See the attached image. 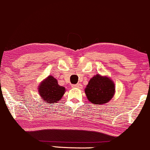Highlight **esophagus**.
<instances>
[{"label":"esophagus","instance_id":"obj_1","mask_svg":"<svg viewBox=\"0 0 150 150\" xmlns=\"http://www.w3.org/2000/svg\"><path fill=\"white\" fill-rule=\"evenodd\" d=\"M71 87L73 88H81V85L80 84H72Z\"/></svg>","mask_w":150,"mask_h":150}]
</instances>
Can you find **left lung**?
Here are the masks:
<instances>
[{
  "label": "left lung",
  "instance_id": "8db88e82",
  "mask_svg": "<svg viewBox=\"0 0 150 150\" xmlns=\"http://www.w3.org/2000/svg\"><path fill=\"white\" fill-rule=\"evenodd\" d=\"M115 90V84L110 79L97 74L90 80L85 88V93L91 103L104 104L113 97Z\"/></svg>",
  "mask_w": 150,
  "mask_h": 150
}]
</instances>
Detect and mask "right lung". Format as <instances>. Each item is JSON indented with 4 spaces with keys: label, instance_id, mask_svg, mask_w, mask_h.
Listing matches in <instances>:
<instances>
[{
    "label": "right lung",
    "instance_id": "add662e5",
    "mask_svg": "<svg viewBox=\"0 0 150 150\" xmlns=\"http://www.w3.org/2000/svg\"><path fill=\"white\" fill-rule=\"evenodd\" d=\"M65 87L59 85L57 79L52 76H49L38 87L41 97L50 104L59 101L65 93Z\"/></svg>",
    "mask_w": 150,
    "mask_h": 150
}]
</instances>
